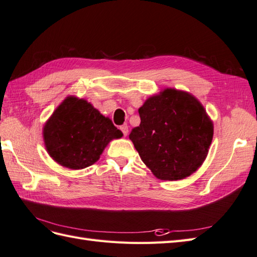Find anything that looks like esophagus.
<instances>
[{"label":"esophagus","instance_id":"34e87169","mask_svg":"<svg viewBox=\"0 0 257 257\" xmlns=\"http://www.w3.org/2000/svg\"><path fill=\"white\" fill-rule=\"evenodd\" d=\"M120 130H121V133L124 137L128 135V126H127V124H122V126H120Z\"/></svg>","mask_w":257,"mask_h":257}]
</instances>
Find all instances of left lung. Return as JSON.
Returning a JSON list of instances; mask_svg holds the SVG:
<instances>
[{
	"mask_svg": "<svg viewBox=\"0 0 257 257\" xmlns=\"http://www.w3.org/2000/svg\"><path fill=\"white\" fill-rule=\"evenodd\" d=\"M139 114L141 123L129 139L156 178L181 180L201 166L213 138V123L192 94L168 88L146 100Z\"/></svg>",
	"mask_w": 257,
	"mask_h": 257,
	"instance_id": "1",
	"label": "left lung"
}]
</instances>
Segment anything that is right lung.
<instances>
[{"label":"right lung","mask_w":257,"mask_h":257,"mask_svg":"<svg viewBox=\"0 0 257 257\" xmlns=\"http://www.w3.org/2000/svg\"><path fill=\"white\" fill-rule=\"evenodd\" d=\"M111 119L83 99L68 97L44 127L47 152L69 169H84L100 158L107 143L121 138Z\"/></svg>","instance_id":"right-lung-1"}]
</instances>
